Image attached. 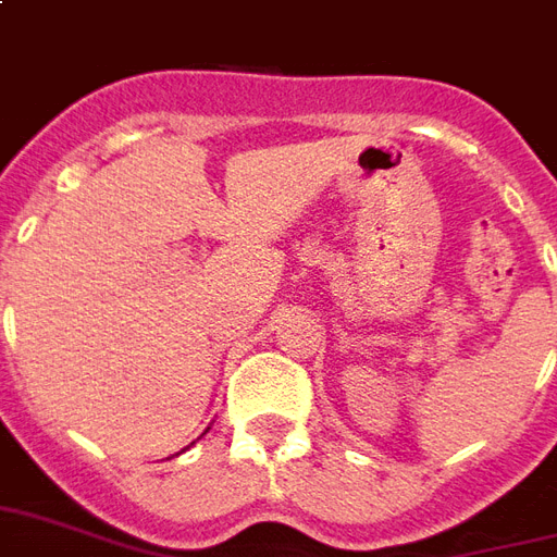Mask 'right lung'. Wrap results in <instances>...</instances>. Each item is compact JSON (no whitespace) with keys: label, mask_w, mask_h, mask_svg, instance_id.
Here are the masks:
<instances>
[{"label":"right lung","mask_w":557,"mask_h":557,"mask_svg":"<svg viewBox=\"0 0 557 557\" xmlns=\"http://www.w3.org/2000/svg\"><path fill=\"white\" fill-rule=\"evenodd\" d=\"M182 453H184V449H182Z\"/></svg>","instance_id":"add662e5"}]
</instances>
